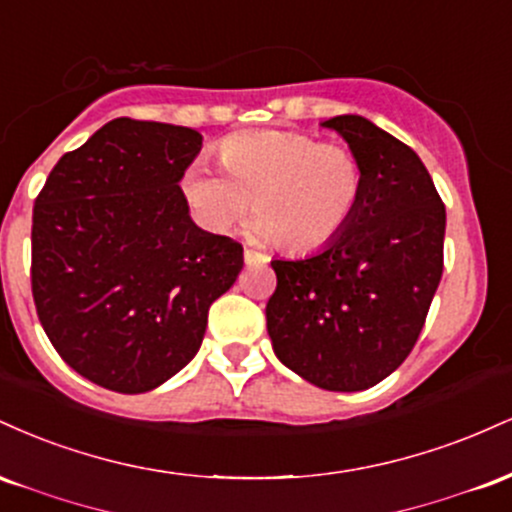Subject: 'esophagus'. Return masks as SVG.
<instances>
[{
  "label": "esophagus",
  "instance_id": "34e87169",
  "mask_svg": "<svg viewBox=\"0 0 512 512\" xmlns=\"http://www.w3.org/2000/svg\"><path fill=\"white\" fill-rule=\"evenodd\" d=\"M243 257H245V262L248 264H264L269 260L267 255H262V252H257V250H252V248H245L243 250Z\"/></svg>",
  "mask_w": 512,
  "mask_h": 512
}]
</instances>
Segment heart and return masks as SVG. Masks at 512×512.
I'll return each instance as SVG.
<instances>
[{"label": "heart", "instance_id": "heart-1", "mask_svg": "<svg viewBox=\"0 0 512 512\" xmlns=\"http://www.w3.org/2000/svg\"><path fill=\"white\" fill-rule=\"evenodd\" d=\"M216 173L202 163L182 175V192L211 231H228L250 207L257 233L289 252L330 245L361 199V166L342 144H322L303 132L262 129L219 144Z\"/></svg>", "mask_w": 512, "mask_h": 512}]
</instances>
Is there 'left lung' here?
<instances>
[{
	"mask_svg": "<svg viewBox=\"0 0 512 512\" xmlns=\"http://www.w3.org/2000/svg\"><path fill=\"white\" fill-rule=\"evenodd\" d=\"M361 166L346 228L313 255L272 260L274 354L322 390L358 392L402 366L443 276L445 207L416 151L361 115L322 122Z\"/></svg>",
	"mask_w": 512,
	"mask_h": 512,
	"instance_id": "1",
	"label": "left lung"
}]
</instances>
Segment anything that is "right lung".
<instances>
[{
  "mask_svg": "<svg viewBox=\"0 0 512 512\" xmlns=\"http://www.w3.org/2000/svg\"><path fill=\"white\" fill-rule=\"evenodd\" d=\"M199 149L197 129L117 117L64 154L35 199L40 325L105 390L139 395L185 368L243 269V245L202 231L180 190Z\"/></svg>",
  "mask_w": 512,
  "mask_h": 512,
  "instance_id": "add662e5",
  "label": "right lung"
}]
</instances>
